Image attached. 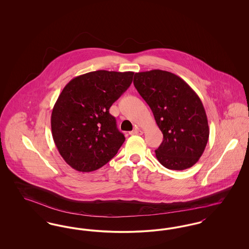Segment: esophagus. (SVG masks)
Segmentation results:
<instances>
[{
  "label": "esophagus",
  "instance_id": "esophagus-1",
  "mask_svg": "<svg viewBox=\"0 0 249 249\" xmlns=\"http://www.w3.org/2000/svg\"><path fill=\"white\" fill-rule=\"evenodd\" d=\"M130 134H131V135H141V134H142V131L139 130V129H134V130L130 131Z\"/></svg>",
  "mask_w": 249,
  "mask_h": 249
}]
</instances>
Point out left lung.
<instances>
[{"label":"left lung","mask_w":249,"mask_h":249,"mask_svg":"<svg viewBox=\"0 0 249 249\" xmlns=\"http://www.w3.org/2000/svg\"><path fill=\"white\" fill-rule=\"evenodd\" d=\"M133 84L163 134V141L155 150L157 160L170 170L192 167L209 138L208 120L199 96L181 77L162 70L135 72Z\"/></svg>","instance_id":"1"}]
</instances>
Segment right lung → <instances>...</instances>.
I'll list each match as a JSON object with an SVG mask.
<instances>
[{
  "mask_svg": "<svg viewBox=\"0 0 249 249\" xmlns=\"http://www.w3.org/2000/svg\"><path fill=\"white\" fill-rule=\"evenodd\" d=\"M133 71L99 70L72 78L51 114L59 154L72 169L89 173L106 165L125 141L109 109L132 82Z\"/></svg>",
  "mask_w": 249,
  "mask_h": 249,
  "instance_id": "obj_1",
  "label": "right lung"
}]
</instances>
